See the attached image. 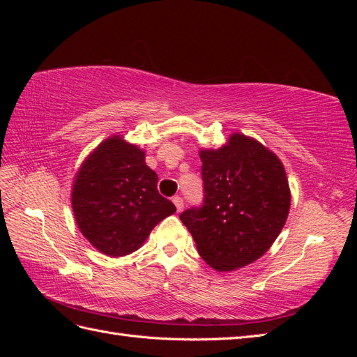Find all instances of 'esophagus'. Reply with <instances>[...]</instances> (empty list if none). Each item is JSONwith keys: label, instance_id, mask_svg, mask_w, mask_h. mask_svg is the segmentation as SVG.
<instances>
[{"label": "esophagus", "instance_id": "1", "mask_svg": "<svg viewBox=\"0 0 357 357\" xmlns=\"http://www.w3.org/2000/svg\"><path fill=\"white\" fill-rule=\"evenodd\" d=\"M172 202H174L177 211L180 213L183 210V199L180 197H174V198H172Z\"/></svg>", "mask_w": 357, "mask_h": 357}]
</instances>
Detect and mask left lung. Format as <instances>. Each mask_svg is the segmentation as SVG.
I'll list each match as a JSON object with an SVG mask.
<instances>
[{
  "label": "left lung",
  "instance_id": "obj_1",
  "mask_svg": "<svg viewBox=\"0 0 357 357\" xmlns=\"http://www.w3.org/2000/svg\"><path fill=\"white\" fill-rule=\"evenodd\" d=\"M204 204L180 214L198 253L215 271L264 256L290 210L286 169L257 139L235 132L220 149H201Z\"/></svg>",
  "mask_w": 357,
  "mask_h": 357
}]
</instances>
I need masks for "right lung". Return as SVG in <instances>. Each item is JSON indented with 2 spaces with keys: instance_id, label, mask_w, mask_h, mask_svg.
<instances>
[{
  "instance_id": "add662e5",
  "label": "right lung",
  "mask_w": 357,
  "mask_h": 357,
  "mask_svg": "<svg viewBox=\"0 0 357 357\" xmlns=\"http://www.w3.org/2000/svg\"><path fill=\"white\" fill-rule=\"evenodd\" d=\"M144 150L122 135L105 138L75 172L71 205L80 232L96 250L121 257L138 250L155 226L176 213L159 195Z\"/></svg>"
}]
</instances>
